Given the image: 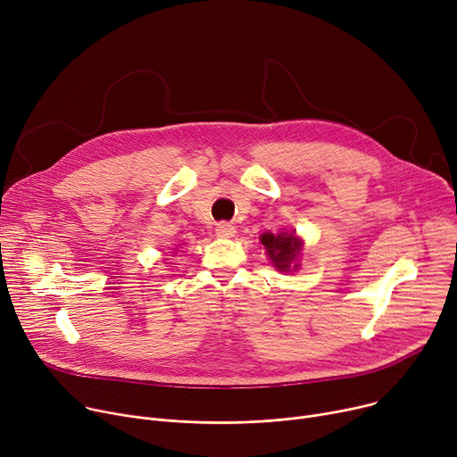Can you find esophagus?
Here are the masks:
<instances>
[{"label": "esophagus", "instance_id": "1", "mask_svg": "<svg viewBox=\"0 0 457 457\" xmlns=\"http://www.w3.org/2000/svg\"><path fill=\"white\" fill-rule=\"evenodd\" d=\"M234 232H236V227L232 223L221 221L216 225V236H220V237H232Z\"/></svg>", "mask_w": 457, "mask_h": 457}]
</instances>
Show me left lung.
<instances>
[{
  "instance_id": "obj_1",
  "label": "left lung",
  "mask_w": 457,
  "mask_h": 457,
  "mask_svg": "<svg viewBox=\"0 0 457 457\" xmlns=\"http://www.w3.org/2000/svg\"><path fill=\"white\" fill-rule=\"evenodd\" d=\"M260 239L265 245L269 258L279 270H289L291 263L295 262L296 254L302 249V243H300V239L295 237V234L282 232V234L274 236L270 232H265ZM295 267H298V265H295Z\"/></svg>"
}]
</instances>
